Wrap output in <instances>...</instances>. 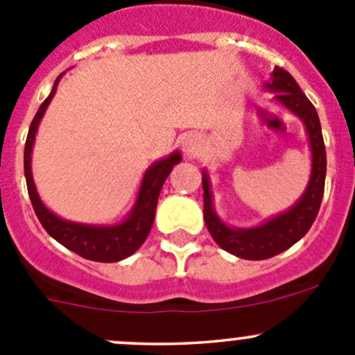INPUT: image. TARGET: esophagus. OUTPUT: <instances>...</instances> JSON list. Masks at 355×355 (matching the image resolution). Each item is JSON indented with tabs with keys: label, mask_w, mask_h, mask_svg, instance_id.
Instances as JSON below:
<instances>
[{
	"label": "esophagus",
	"mask_w": 355,
	"mask_h": 355,
	"mask_svg": "<svg viewBox=\"0 0 355 355\" xmlns=\"http://www.w3.org/2000/svg\"><path fill=\"white\" fill-rule=\"evenodd\" d=\"M198 142H199V137L196 134H184V137L180 139V146H182V149H184V153H191V151H194L196 149V146H198Z\"/></svg>",
	"instance_id": "obj_1"
}]
</instances>
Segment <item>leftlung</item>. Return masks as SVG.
I'll return each mask as SVG.
<instances>
[{"mask_svg": "<svg viewBox=\"0 0 355 355\" xmlns=\"http://www.w3.org/2000/svg\"><path fill=\"white\" fill-rule=\"evenodd\" d=\"M264 87L270 92H277L275 101L297 114L306 125L311 151H313V168H311L309 184L302 198L288 211L264 221L259 227L230 228L214 213L209 177L206 171H202L204 221H206L211 237L227 252L250 261L277 256L299 242L309 232L323 200L324 177H327V149H324L323 134H321L320 116L313 103L300 91L295 78L280 67H275L271 80L266 82Z\"/></svg>", "mask_w": 355, "mask_h": 355, "instance_id": "1", "label": "left lung"}]
</instances>
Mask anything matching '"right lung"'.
I'll return each instance as SVG.
<instances>
[{
  "label": "right lung",
  "mask_w": 355,
  "mask_h": 355,
  "mask_svg": "<svg viewBox=\"0 0 355 355\" xmlns=\"http://www.w3.org/2000/svg\"><path fill=\"white\" fill-rule=\"evenodd\" d=\"M63 75V73H62ZM55 80L53 91L48 98L44 99L41 106H39L37 113H35L34 120H32L31 128H28L27 141H25L24 149V171H25V180H27V191L28 198H31L32 207L35 211V216L39 218L41 225L44 230L60 242L65 245L67 249L73 250L78 256L85 257V259L98 261V263H114V261H121L125 257L132 256L135 250L139 249L144 241L148 239L149 232H151L153 221H155L156 214V204L157 198H159L161 187H163L164 180L173 170L177 163H180L182 155L175 151L164 159L156 161L155 164L148 168L142 178L141 189H139L137 200H135L134 207H132L130 214L127 220L121 223L113 225V227H103V225H84V223H75V221L62 220L60 216L53 214L48 207L42 204L41 198H39L37 191H35L34 178H32L31 170V155H32V146H34L35 132H37L39 121H41L42 114H44L46 108L51 103L53 96L56 92V85H58L60 78Z\"/></svg>",
  "instance_id": "right-lung-1"
}]
</instances>
